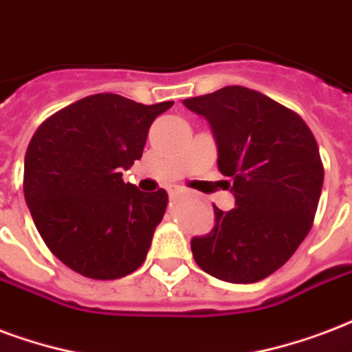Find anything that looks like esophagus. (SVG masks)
<instances>
[{
    "instance_id": "esophagus-1",
    "label": "esophagus",
    "mask_w": 352,
    "mask_h": 352,
    "mask_svg": "<svg viewBox=\"0 0 352 352\" xmlns=\"http://www.w3.org/2000/svg\"><path fill=\"white\" fill-rule=\"evenodd\" d=\"M168 194H170L171 199H179L181 195H184V190L181 186H170L168 188Z\"/></svg>"
}]
</instances>
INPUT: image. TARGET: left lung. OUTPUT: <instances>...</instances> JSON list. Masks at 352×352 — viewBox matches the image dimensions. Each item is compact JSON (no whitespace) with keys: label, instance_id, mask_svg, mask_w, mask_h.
<instances>
[{"label":"left lung","instance_id":"8db88e82","mask_svg":"<svg viewBox=\"0 0 352 352\" xmlns=\"http://www.w3.org/2000/svg\"><path fill=\"white\" fill-rule=\"evenodd\" d=\"M184 104L210 122L236 197L232 210L214 206L210 234L192 240L195 262L225 283H258L312 229L325 173L318 142L297 112L251 88L225 87Z\"/></svg>","mask_w":352,"mask_h":352}]
</instances>
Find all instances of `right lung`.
I'll return each mask as SVG.
<instances>
[{
	"mask_svg": "<svg viewBox=\"0 0 352 352\" xmlns=\"http://www.w3.org/2000/svg\"><path fill=\"white\" fill-rule=\"evenodd\" d=\"M171 104L94 94L40 123L29 142L27 206L47 249L82 277L114 280L144 264L168 192H140L122 171L140 160L153 120Z\"/></svg>",
	"mask_w": 352,
	"mask_h": 352,
	"instance_id": "add662e5",
	"label": "right lung"
}]
</instances>
